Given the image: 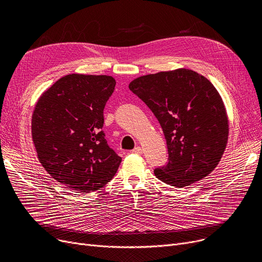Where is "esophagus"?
<instances>
[{"instance_id": "obj_1", "label": "esophagus", "mask_w": 262, "mask_h": 262, "mask_svg": "<svg viewBox=\"0 0 262 262\" xmlns=\"http://www.w3.org/2000/svg\"><path fill=\"white\" fill-rule=\"evenodd\" d=\"M132 152L135 153V154H142V153H143V149H142L141 146H136V147L132 150Z\"/></svg>"}]
</instances>
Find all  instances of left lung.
I'll return each instance as SVG.
<instances>
[{
	"label": "left lung",
	"instance_id": "left-lung-1",
	"mask_svg": "<svg viewBox=\"0 0 262 262\" xmlns=\"http://www.w3.org/2000/svg\"><path fill=\"white\" fill-rule=\"evenodd\" d=\"M129 89L160 123L168 145V163L154 173L167 185L183 188L210 174L228 139V118L211 82L189 69L147 74Z\"/></svg>",
	"mask_w": 262,
	"mask_h": 262
}]
</instances>
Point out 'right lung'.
Listing matches in <instances>:
<instances>
[{"mask_svg": "<svg viewBox=\"0 0 262 262\" xmlns=\"http://www.w3.org/2000/svg\"><path fill=\"white\" fill-rule=\"evenodd\" d=\"M115 86L113 76L69 74L41 94L35 106L32 137L39 161L74 191L89 193L104 187L122 161L102 130Z\"/></svg>", "mask_w": 262, "mask_h": 262, "instance_id": "add662e5", "label": "right lung"}]
</instances>
